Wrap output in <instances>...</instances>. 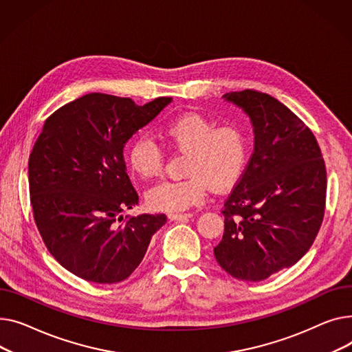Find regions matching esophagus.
<instances>
[{"label":"esophagus","instance_id":"34e87169","mask_svg":"<svg viewBox=\"0 0 352 352\" xmlns=\"http://www.w3.org/2000/svg\"><path fill=\"white\" fill-rule=\"evenodd\" d=\"M192 216H193L192 213H172V214H169V219H170V220H176V221H180V220L189 219V217H192Z\"/></svg>","mask_w":352,"mask_h":352}]
</instances>
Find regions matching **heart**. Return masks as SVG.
Returning <instances> with one entry per match:
<instances>
[{"label":"heart","mask_w":352,"mask_h":352,"mask_svg":"<svg viewBox=\"0 0 352 352\" xmlns=\"http://www.w3.org/2000/svg\"><path fill=\"white\" fill-rule=\"evenodd\" d=\"M170 148L186 152L183 180H164L146 193L152 210L177 213L201 203L210 189L226 190L239 182L247 162V138L232 123H216L197 112L169 119L159 131ZM126 163L136 176L151 179L160 173L163 153L146 135L135 138L126 152Z\"/></svg>","instance_id":"heart-1"}]
</instances>
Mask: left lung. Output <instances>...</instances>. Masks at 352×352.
Listing matches in <instances>:
<instances>
[{
	"instance_id": "left-lung-1",
	"label": "left lung",
	"mask_w": 352,
	"mask_h": 352,
	"mask_svg": "<svg viewBox=\"0 0 352 352\" xmlns=\"http://www.w3.org/2000/svg\"><path fill=\"white\" fill-rule=\"evenodd\" d=\"M249 115L254 152L224 201L214 257L232 277L261 281L294 265L314 243L325 210L327 172L316 136L276 98L223 95Z\"/></svg>"
}]
</instances>
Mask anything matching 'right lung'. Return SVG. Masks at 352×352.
Masks as SVG:
<instances>
[{"label":"right lung","instance_id":"obj_1","mask_svg":"<svg viewBox=\"0 0 352 352\" xmlns=\"http://www.w3.org/2000/svg\"><path fill=\"white\" fill-rule=\"evenodd\" d=\"M156 98L88 94L55 111L28 160L34 220L47 249L72 274L98 284L128 278L164 214L123 219L139 196L123 160L125 143L169 105Z\"/></svg>","mask_w":352,"mask_h":352}]
</instances>
